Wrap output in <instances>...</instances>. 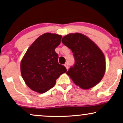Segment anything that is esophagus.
I'll use <instances>...</instances> for the list:
<instances>
[{
    "label": "esophagus",
    "mask_w": 123,
    "mask_h": 123,
    "mask_svg": "<svg viewBox=\"0 0 123 123\" xmlns=\"http://www.w3.org/2000/svg\"><path fill=\"white\" fill-rule=\"evenodd\" d=\"M65 65V67H66V69H68V68H69V66H68V63H65V65Z\"/></svg>",
    "instance_id": "esophagus-1"
}]
</instances>
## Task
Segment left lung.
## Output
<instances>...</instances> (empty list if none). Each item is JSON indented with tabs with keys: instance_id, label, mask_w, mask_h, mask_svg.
<instances>
[{
	"instance_id": "1",
	"label": "left lung",
	"mask_w": 123,
	"mask_h": 123,
	"mask_svg": "<svg viewBox=\"0 0 123 123\" xmlns=\"http://www.w3.org/2000/svg\"><path fill=\"white\" fill-rule=\"evenodd\" d=\"M62 42L72 50L74 58V65L66 72L74 83L88 89L100 82L105 72V58L100 48L80 33L65 35Z\"/></svg>"
}]
</instances>
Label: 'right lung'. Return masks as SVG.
Segmentation results:
<instances>
[{
    "mask_svg": "<svg viewBox=\"0 0 123 123\" xmlns=\"http://www.w3.org/2000/svg\"><path fill=\"white\" fill-rule=\"evenodd\" d=\"M62 36L45 33L29 47L20 63V72L25 83L32 91L43 93L55 85L56 80L67 71L58 62L55 49Z\"/></svg>",
    "mask_w": 123,
    "mask_h": 123,
    "instance_id": "1",
    "label": "right lung"
}]
</instances>
